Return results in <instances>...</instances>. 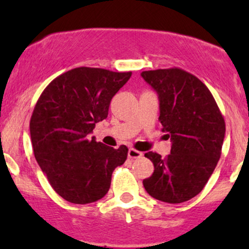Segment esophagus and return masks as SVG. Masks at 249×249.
Listing matches in <instances>:
<instances>
[{
  "label": "esophagus",
  "mask_w": 249,
  "mask_h": 249,
  "mask_svg": "<svg viewBox=\"0 0 249 249\" xmlns=\"http://www.w3.org/2000/svg\"><path fill=\"white\" fill-rule=\"evenodd\" d=\"M142 156V153L141 152V151H137V150H134V148H130V150H128L127 157H128V158H130V159L141 158Z\"/></svg>",
  "instance_id": "34e87169"
}]
</instances>
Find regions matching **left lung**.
Listing matches in <instances>:
<instances>
[{
    "label": "left lung",
    "instance_id": "left-lung-1",
    "mask_svg": "<svg viewBox=\"0 0 249 249\" xmlns=\"http://www.w3.org/2000/svg\"><path fill=\"white\" fill-rule=\"evenodd\" d=\"M142 77L159 97L162 131L171 138V153L165 158L145 153L154 165L142 180L154 199L180 204L199 194L212 176L221 156L225 119L208 88L179 68L142 71Z\"/></svg>",
    "mask_w": 249,
    "mask_h": 249
}]
</instances>
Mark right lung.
Masks as SVG:
<instances>
[{
  "instance_id": "obj_1",
  "label": "right lung",
  "mask_w": 249,
  "mask_h": 249,
  "mask_svg": "<svg viewBox=\"0 0 249 249\" xmlns=\"http://www.w3.org/2000/svg\"><path fill=\"white\" fill-rule=\"evenodd\" d=\"M132 72L81 67L44 89L30 119L34 154L57 194L72 204L102 199L113 170L127 158V147L113 148L90 138L107 117L112 97Z\"/></svg>"
}]
</instances>
